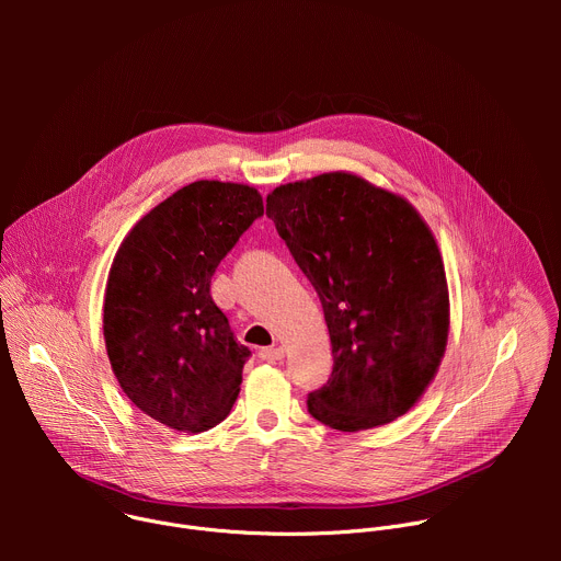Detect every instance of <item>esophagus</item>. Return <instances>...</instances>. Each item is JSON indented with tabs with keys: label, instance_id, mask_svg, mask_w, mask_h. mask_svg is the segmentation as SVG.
<instances>
[{
	"label": "esophagus",
	"instance_id": "34e87169",
	"mask_svg": "<svg viewBox=\"0 0 561 561\" xmlns=\"http://www.w3.org/2000/svg\"><path fill=\"white\" fill-rule=\"evenodd\" d=\"M260 359H262V362H282V359H284V351H282V348H275V346L262 348V351H260Z\"/></svg>",
	"mask_w": 561,
	"mask_h": 561
}]
</instances>
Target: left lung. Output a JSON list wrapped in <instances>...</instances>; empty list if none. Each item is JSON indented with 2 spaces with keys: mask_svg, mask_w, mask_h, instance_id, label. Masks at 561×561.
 Wrapping results in <instances>:
<instances>
[{
  "mask_svg": "<svg viewBox=\"0 0 561 561\" xmlns=\"http://www.w3.org/2000/svg\"><path fill=\"white\" fill-rule=\"evenodd\" d=\"M266 215L317 290L331 335L333 373L308 392V413L344 433L409 413L448 340L446 275L424 219L348 173L275 188Z\"/></svg>",
  "mask_w": 561,
  "mask_h": 561,
  "instance_id": "obj_1",
  "label": "left lung"
}]
</instances>
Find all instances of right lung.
<instances>
[{"instance_id": "obj_1", "label": "right lung", "mask_w": 561, "mask_h": 561, "mask_svg": "<svg viewBox=\"0 0 561 561\" xmlns=\"http://www.w3.org/2000/svg\"><path fill=\"white\" fill-rule=\"evenodd\" d=\"M264 215L244 184L193 182L144 215L119 247L104 299V340L130 402L169 428L226 420L251 351L210 297L219 262Z\"/></svg>"}]
</instances>
